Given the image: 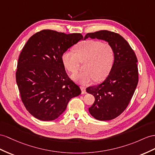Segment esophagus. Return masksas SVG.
Returning <instances> with one entry per match:
<instances>
[{
    "label": "esophagus",
    "instance_id": "esophagus-1",
    "mask_svg": "<svg viewBox=\"0 0 155 155\" xmlns=\"http://www.w3.org/2000/svg\"><path fill=\"white\" fill-rule=\"evenodd\" d=\"M81 89L82 91V94H84L86 93V87L84 86H81Z\"/></svg>",
    "mask_w": 155,
    "mask_h": 155
}]
</instances>
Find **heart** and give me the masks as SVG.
<instances>
[{
    "mask_svg": "<svg viewBox=\"0 0 155 155\" xmlns=\"http://www.w3.org/2000/svg\"><path fill=\"white\" fill-rule=\"evenodd\" d=\"M74 52L66 51L61 55L62 62L70 73H76L81 63L84 62V71L72 75L75 81L88 83L104 79L111 70L115 58L113 46L109 42L88 39L74 47Z\"/></svg>",
    "mask_w": 155,
    "mask_h": 155,
    "instance_id": "1",
    "label": "heart"
}]
</instances>
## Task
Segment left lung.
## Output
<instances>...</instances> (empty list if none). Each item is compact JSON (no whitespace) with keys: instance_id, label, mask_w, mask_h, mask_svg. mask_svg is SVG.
<instances>
[{"instance_id":"left-lung-1","label":"left lung","mask_w":155,"mask_h":155,"mask_svg":"<svg viewBox=\"0 0 155 155\" xmlns=\"http://www.w3.org/2000/svg\"><path fill=\"white\" fill-rule=\"evenodd\" d=\"M88 37L108 42L115 52L108 77L101 84L86 88L95 97L88 109L91 115L99 120H110L123 113L136 90L139 80L137 59L128 42L118 33L102 30L86 34L84 39Z\"/></svg>"}]
</instances>
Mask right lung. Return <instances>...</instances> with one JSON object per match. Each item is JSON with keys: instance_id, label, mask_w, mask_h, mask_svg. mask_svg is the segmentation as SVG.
<instances>
[{"instance_id": "obj_1", "label": "right lung", "mask_w": 155, "mask_h": 155, "mask_svg": "<svg viewBox=\"0 0 155 155\" xmlns=\"http://www.w3.org/2000/svg\"><path fill=\"white\" fill-rule=\"evenodd\" d=\"M83 39L81 33L65 34L44 29L34 34L19 56L15 78L21 100L31 114L53 120L81 93L67 75L62 54Z\"/></svg>"}]
</instances>
